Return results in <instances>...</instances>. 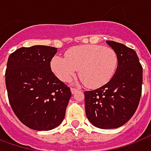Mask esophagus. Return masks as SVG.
I'll list each match as a JSON object with an SVG mask.
<instances>
[{
    "label": "esophagus",
    "instance_id": "34e87169",
    "mask_svg": "<svg viewBox=\"0 0 151 151\" xmlns=\"http://www.w3.org/2000/svg\"><path fill=\"white\" fill-rule=\"evenodd\" d=\"M76 91H77L76 88H71V93H72V94H74L75 92H76Z\"/></svg>",
    "mask_w": 151,
    "mask_h": 151
}]
</instances>
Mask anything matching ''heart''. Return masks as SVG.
Segmentation results:
<instances>
[{
    "label": "heart",
    "instance_id": "obj_1",
    "mask_svg": "<svg viewBox=\"0 0 151 151\" xmlns=\"http://www.w3.org/2000/svg\"><path fill=\"white\" fill-rule=\"evenodd\" d=\"M65 57L55 56L50 67L59 80L67 82L79 68L80 81L91 88L108 83L116 71L117 55L109 47L100 45H81L70 48Z\"/></svg>",
    "mask_w": 151,
    "mask_h": 151
}]
</instances>
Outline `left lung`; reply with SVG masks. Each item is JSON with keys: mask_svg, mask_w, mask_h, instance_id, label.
<instances>
[{"mask_svg": "<svg viewBox=\"0 0 151 151\" xmlns=\"http://www.w3.org/2000/svg\"><path fill=\"white\" fill-rule=\"evenodd\" d=\"M106 43L117 55L116 71L104 86L84 92L88 119L104 129L119 128L131 118L139 104L142 85V68L136 52L113 41Z\"/></svg>", "mask_w": 151, "mask_h": 151, "instance_id": "obj_1", "label": "left lung"}]
</instances>
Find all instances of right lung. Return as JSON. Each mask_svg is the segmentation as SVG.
I'll return each mask as SVG.
<instances>
[{"mask_svg":"<svg viewBox=\"0 0 151 151\" xmlns=\"http://www.w3.org/2000/svg\"><path fill=\"white\" fill-rule=\"evenodd\" d=\"M57 48L21 47L7 62L5 84L12 109L27 127L47 131L63 121L71 91L50 68Z\"/></svg>","mask_w":151,"mask_h":151,"instance_id":"right-lung-1","label":"right lung"}]
</instances>
